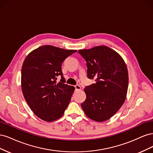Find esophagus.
I'll return each instance as SVG.
<instances>
[{"label": "esophagus", "instance_id": "1", "mask_svg": "<svg viewBox=\"0 0 153 153\" xmlns=\"http://www.w3.org/2000/svg\"><path fill=\"white\" fill-rule=\"evenodd\" d=\"M75 90H76V91H80V90H81V87H80L79 85H76L75 86Z\"/></svg>", "mask_w": 153, "mask_h": 153}]
</instances>
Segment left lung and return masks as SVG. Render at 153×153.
<instances>
[{"mask_svg":"<svg viewBox=\"0 0 153 153\" xmlns=\"http://www.w3.org/2000/svg\"><path fill=\"white\" fill-rule=\"evenodd\" d=\"M87 64V77L94 84L86 86V99L81 106L87 116L97 122L112 117L124 103L128 87V73L123 58L106 46L80 50Z\"/></svg>","mask_w":153,"mask_h":153,"instance_id":"1","label":"left lung"}]
</instances>
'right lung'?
<instances>
[{"label": "right lung", "instance_id": "add662e5", "mask_svg": "<svg viewBox=\"0 0 153 153\" xmlns=\"http://www.w3.org/2000/svg\"><path fill=\"white\" fill-rule=\"evenodd\" d=\"M76 50L44 45L31 52L22 68L23 94L32 112L43 121H55L64 113L75 87L66 82L62 63ZM61 80L56 82L58 76Z\"/></svg>", "mask_w": 153, "mask_h": 153}]
</instances>
